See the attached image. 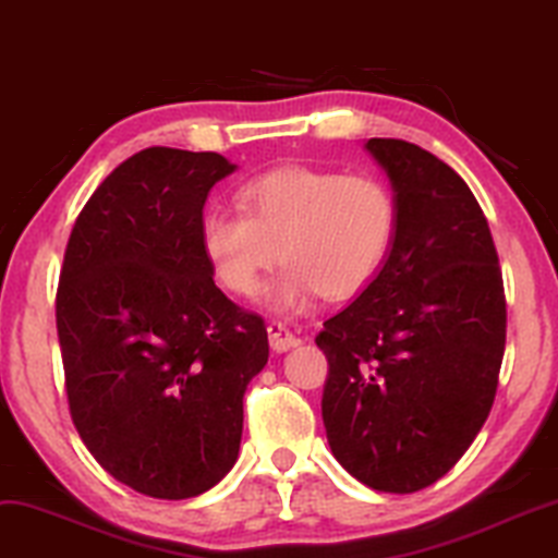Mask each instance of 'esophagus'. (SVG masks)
Here are the masks:
<instances>
[{
    "instance_id": "obj_1",
    "label": "esophagus",
    "mask_w": 558,
    "mask_h": 558,
    "mask_svg": "<svg viewBox=\"0 0 558 558\" xmlns=\"http://www.w3.org/2000/svg\"><path fill=\"white\" fill-rule=\"evenodd\" d=\"M267 335H270V348L275 352L291 350V348H295V342H299V340H295L293 331H288L286 324H280V322L267 324Z\"/></svg>"
}]
</instances>
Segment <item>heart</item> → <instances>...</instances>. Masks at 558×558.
<instances>
[{
    "instance_id": "heart-1",
    "label": "heart",
    "mask_w": 558,
    "mask_h": 558,
    "mask_svg": "<svg viewBox=\"0 0 558 558\" xmlns=\"http://www.w3.org/2000/svg\"><path fill=\"white\" fill-rule=\"evenodd\" d=\"M236 201L242 214L201 218L203 257L229 293L250 299L280 255L286 265L265 293L280 316L303 314L319 293L363 291L397 242V195L373 174L278 167L246 180Z\"/></svg>"
}]
</instances>
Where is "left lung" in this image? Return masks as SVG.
<instances>
[{
	"label": "left lung",
	"instance_id": "obj_1",
	"mask_svg": "<svg viewBox=\"0 0 558 558\" xmlns=\"http://www.w3.org/2000/svg\"><path fill=\"white\" fill-rule=\"evenodd\" d=\"M399 231L376 278L324 322L322 420L342 469L409 495L446 476L489 417L505 355V288L466 182L420 146L368 138Z\"/></svg>",
	"mask_w": 558,
	"mask_h": 558
}]
</instances>
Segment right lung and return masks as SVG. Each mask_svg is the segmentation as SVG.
<instances>
[{"label":"right lung","mask_w":558,"mask_h":558,"mask_svg":"<svg viewBox=\"0 0 558 558\" xmlns=\"http://www.w3.org/2000/svg\"><path fill=\"white\" fill-rule=\"evenodd\" d=\"M236 165L154 146L92 193L56 293L69 412L112 478L157 499L208 492L236 463L267 329L214 283L201 250L210 187Z\"/></svg>","instance_id":"add662e5"}]
</instances>
